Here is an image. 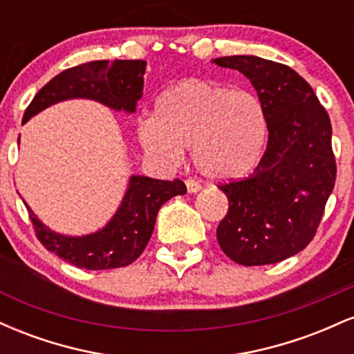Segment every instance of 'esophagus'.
Returning <instances> with one entry per match:
<instances>
[{
    "label": "esophagus",
    "instance_id": "34e87169",
    "mask_svg": "<svg viewBox=\"0 0 354 354\" xmlns=\"http://www.w3.org/2000/svg\"><path fill=\"white\" fill-rule=\"evenodd\" d=\"M186 189H188V193L194 194L201 189V185L194 180H186Z\"/></svg>",
    "mask_w": 354,
    "mask_h": 354
}]
</instances>
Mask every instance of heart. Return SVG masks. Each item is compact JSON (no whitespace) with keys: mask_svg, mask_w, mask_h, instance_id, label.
Here are the masks:
<instances>
[{"mask_svg":"<svg viewBox=\"0 0 354 354\" xmlns=\"http://www.w3.org/2000/svg\"><path fill=\"white\" fill-rule=\"evenodd\" d=\"M270 120L263 101L216 81L183 80L158 96L154 116L140 126L143 148L176 163L191 146L193 163L216 181L239 180L261 161Z\"/></svg>","mask_w":354,"mask_h":354,"instance_id":"1","label":"heart"}]
</instances>
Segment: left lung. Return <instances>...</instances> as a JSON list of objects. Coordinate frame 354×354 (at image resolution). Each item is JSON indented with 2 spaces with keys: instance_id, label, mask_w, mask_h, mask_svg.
I'll list each match as a JSON object with an SVG mask.
<instances>
[{
  "instance_id": "8db88e82",
  "label": "left lung",
  "mask_w": 354,
  "mask_h": 354,
  "mask_svg": "<svg viewBox=\"0 0 354 354\" xmlns=\"http://www.w3.org/2000/svg\"><path fill=\"white\" fill-rule=\"evenodd\" d=\"M265 104L270 133L254 173L221 185L230 208L216 238L243 266L279 263L304 250L318 230L336 180L331 121L315 91L290 66L258 56H223Z\"/></svg>"
}]
</instances>
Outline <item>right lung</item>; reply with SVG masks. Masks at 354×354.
I'll list each match as a JSON object with an SVG mask.
<instances>
[{
    "label": "right lung",
    "mask_w": 354,
    "mask_h": 354,
    "mask_svg": "<svg viewBox=\"0 0 354 354\" xmlns=\"http://www.w3.org/2000/svg\"><path fill=\"white\" fill-rule=\"evenodd\" d=\"M146 61H89L64 70L39 89L23 116V124L43 109L66 100H93L113 111L133 115L143 96ZM19 143V140H18ZM181 180L165 181L133 174L116 213L103 228L84 236L56 233L26 205L36 236L51 253L83 270H113L131 265L145 251L158 211L176 194H185Z\"/></svg>",
    "instance_id": "right-lung-1"
}]
</instances>
